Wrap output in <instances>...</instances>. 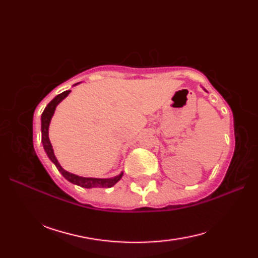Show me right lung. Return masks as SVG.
<instances>
[{
  "mask_svg": "<svg viewBox=\"0 0 258 258\" xmlns=\"http://www.w3.org/2000/svg\"><path fill=\"white\" fill-rule=\"evenodd\" d=\"M70 90L65 91L61 94L56 95L53 100L47 104V106L45 107L44 111L42 113V117H41V132H42V143H43V147L46 152V154L48 156V158L55 164L56 168L58 169V172L61 173L63 176L67 178L69 182L73 183L75 185H79L81 187H85V188H92V187H102V188H108L112 187L113 185L116 184L118 180L122 178L123 176V172L120 173L119 175L112 178H93V177H82L79 176V175H75L70 173L68 171L59 165V163L57 162L55 155H54L53 152V147L50 142V139H48V126H50L51 119L54 112H55V108L57 106V104L61 102L62 100H64L70 94Z\"/></svg>",
  "mask_w": 258,
  "mask_h": 258,
  "instance_id": "add662e5",
  "label": "right lung"
}]
</instances>
